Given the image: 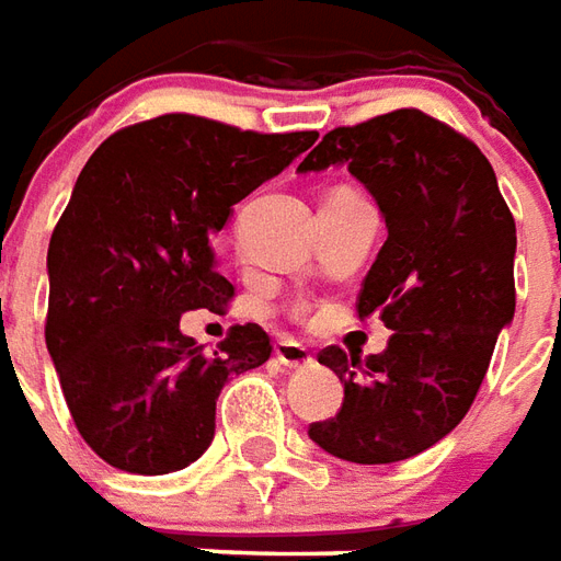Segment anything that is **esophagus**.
Returning a JSON list of instances; mask_svg holds the SVG:
<instances>
[{"mask_svg": "<svg viewBox=\"0 0 561 561\" xmlns=\"http://www.w3.org/2000/svg\"><path fill=\"white\" fill-rule=\"evenodd\" d=\"M276 359L282 365H288V368H306V365L314 363V356L302 347L300 342H294V339H282L276 342Z\"/></svg>", "mask_w": 561, "mask_h": 561, "instance_id": "obj_1", "label": "esophagus"}]
</instances>
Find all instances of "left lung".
<instances>
[{
  "label": "left lung",
  "mask_w": 561,
  "mask_h": 561,
  "mask_svg": "<svg viewBox=\"0 0 561 561\" xmlns=\"http://www.w3.org/2000/svg\"><path fill=\"white\" fill-rule=\"evenodd\" d=\"M327 165H347L383 210L389 238L356 318L380 314L392 335L365 359L339 344L318 354L342 377L344 401L309 437L351 463H396L431 449L472 408L514 318L517 228L479 145L419 110L335 127L297 172Z\"/></svg>",
  "instance_id": "obj_1"
}]
</instances>
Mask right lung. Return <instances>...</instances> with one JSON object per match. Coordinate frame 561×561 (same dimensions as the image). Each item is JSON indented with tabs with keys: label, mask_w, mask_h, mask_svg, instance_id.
<instances>
[{
	"label": "right lung",
	"mask_w": 561,
	"mask_h": 561,
	"mask_svg": "<svg viewBox=\"0 0 561 561\" xmlns=\"http://www.w3.org/2000/svg\"><path fill=\"white\" fill-rule=\"evenodd\" d=\"M314 139L169 112L112 133L89 157L49 238L44 335L73 425L110 467L184 470L214 439L228 377L270 359L259 323H234L205 354L181 314L226 312L234 285L210 238Z\"/></svg>",
	"instance_id": "right-lung-1"
}]
</instances>
